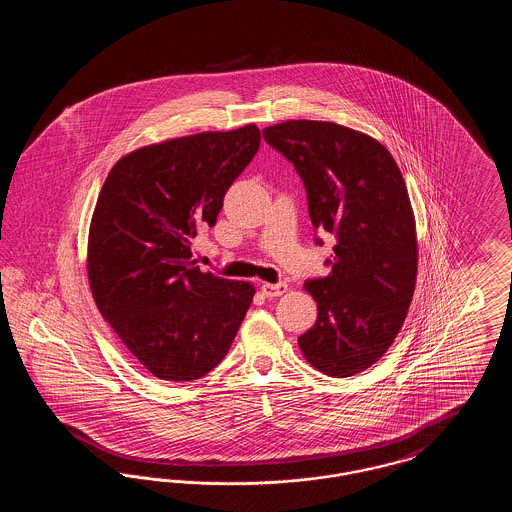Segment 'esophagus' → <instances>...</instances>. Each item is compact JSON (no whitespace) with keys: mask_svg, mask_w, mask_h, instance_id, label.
Wrapping results in <instances>:
<instances>
[{"mask_svg":"<svg viewBox=\"0 0 512 512\" xmlns=\"http://www.w3.org/2000/svg\"><path fill=\"white\" fill-rule=\"evenodd\" d=\"M261 292L265 293L267 297H278V295L288 292V284H284V282H278V284L263 282L261 284Z\"/></svg>","mask_w":512,"mask_h":512,"instance_id":"obj_1","label":"esophagus"}]
</instances>
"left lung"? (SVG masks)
<instances>
[{"label":"left lung","mask_w":512,"mask_h":512,"mask_svg":"<svg viewBox=\"0 0 512 512\" xmlns=\"http://www.w3.org/2000/svg\"><path fill=\"white\" fill-rule=\"evenodd\" d=\"M263 136L299 172L313 226L338 240L330 274L303 286L318 315L297 343L320 372L353 376L384 357L413 299L418 242L403 174L378 140L336 122H280Z\"/></svg>","instance_id":"left-lung-1"}]
</instances>
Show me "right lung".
I'll use <instances>...</instances> for the list:
<instances>
[{
    "mask_svg": "<svg viewBox=\"0 0 512 512\" xmlns=\"http://www.w3.org/2000/svg\"><path fill=\"white\" fill-rule=\"evenodd\" d=\"M261 144L251 122L138 147L107 174L88 234V280L101 317L155 378L190 382L228 353L255 288L201 272L199 228Z\"/></svg>",
    "mask_w": 512,
    "mask_h": 512,
    "instance_id": "1",
    "label": "right lung"
}]
</instances>
